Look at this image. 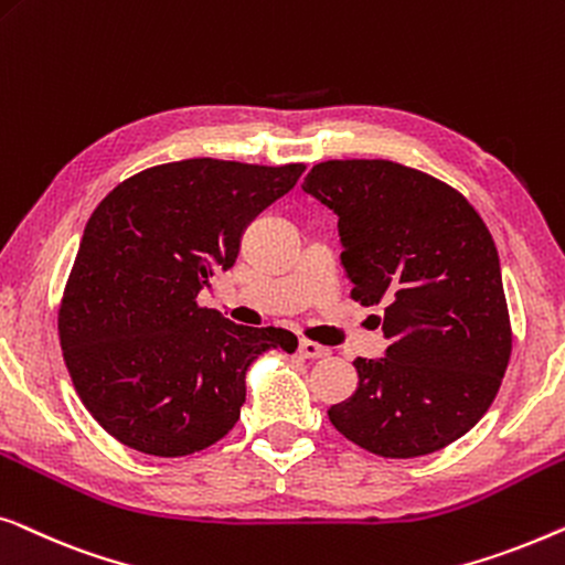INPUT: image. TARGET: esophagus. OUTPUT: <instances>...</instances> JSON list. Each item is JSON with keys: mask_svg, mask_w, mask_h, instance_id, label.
<instances>
[{"mask_svg": "<svg viewBox=\"0 0 565 565\" xmlns=\"http://www.w3.org/2000/svg\"><path fill=\"white\" fill-rule=\"evenodd\" d=\"M299 355L301 359H328L330 348H324L320 343H312V340H301L299 343Z\"/></svg>", "mask_w": 565, "mask_h": 565, "instance_id": "1", "label": "esophagus"}]
</instances>
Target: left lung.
<instances>
[{
	"mask_svg": "<svg viewBox=\"0 0 565 565\" xmlns=\"http://www.w3.org/2000/svg\"><path fill=\"white\" fill-rule=\"evenodd\" d=\"M307 194L338 214L351 297L384 307L386 359H355L359 388L332 404L340 435L381 458H417L466 435L512 355L489 227L445 181L381 158L324 161Z\"/></svg>",
	"mask_w": 565,
	"mask_h": 565,
	"instance_id": "left-lung-1",
	"label": "left lung"
}]
</instances>
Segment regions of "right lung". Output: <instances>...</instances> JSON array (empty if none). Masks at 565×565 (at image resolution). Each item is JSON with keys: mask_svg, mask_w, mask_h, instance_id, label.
<instances>
[{"mask_svg": "<svg viewBox=\"0 0 565 565\" xmlns=\"http://www.w3.org/2000/svg\"><path fill=\"white\" fill-rule=\"evenodd\" d=\"M301 173L189 158L125 179L92 212L58 338L78 399L115 440L158 458L210 448L241 417L248 365L268 348L297 351L289 330L235 324L196 297Z\"/></svg>", "mask_w": 565, "mask_h": 565, "instance_id": "obj_1", "label": "right lung"}]
</instances>
